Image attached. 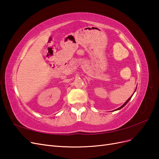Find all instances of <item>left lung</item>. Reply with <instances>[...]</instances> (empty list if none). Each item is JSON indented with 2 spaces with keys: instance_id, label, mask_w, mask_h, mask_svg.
I'll use <instances>...</instances> for the list:
<instances>
[{
  "instance_id": "1",
  "label": "left lung",
  "mask_w": 159,
  "mask_h": 159,
  "mask_svg": "<svg viewBox=\"0 0 159 159\" xmlns=\"http://www.w3.org/2000/svg\"><path fill=\"white\" fill-rule=\"evenodd\" d=\"M135 91H136V90H135ZM132 96H133V95H132ZM132 96H131V98H129V99H128V100H127V102H125V103H124V104H123V105H122V106H121V107H119V108H118V109H116V110H119V109H121V108H123V107H124V106H125V105H126V104H127V103H128V102H129V100H130V99H131V98H132Z\"/></svg>"
}]
</instances>
